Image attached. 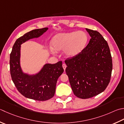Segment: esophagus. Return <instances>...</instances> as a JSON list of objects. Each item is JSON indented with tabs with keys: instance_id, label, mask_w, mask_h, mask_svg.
I'll list each match as a JSON object with an SVG mask.
<instances>
[{
	"instance_id": "obj_1",
	"label": "esophagus",
	"mask_w": 124,
	"mask_h": 124,
	"mask_svg": "<svg viewBox=\"0 0 124 124\" xmlns=\"http://www.w3.org/2000/svg\"><path fill=\"white\" fill-rule=\"evenodd\" d=\"M62 67H63V68L64 70L65 71V69H66V67H67L66 64H64V63L63 64H62Z\"/></svg>"
}]
</instances>
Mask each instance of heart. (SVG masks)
I'll return each instance as SVG.
<instances>
[{
	"instance_id": "heart-1",
	"label": "heart",
	"mask_w": 124,
	"mask_h": 124,
	"mask_svg": "<svg viewBox=\"0 0 124 124\" xmlns=\"http://www.w3.org/2000/svg\"><path fill=\"white\" fill-rule=\"evenodd\" d=\"M86 34L82 31H70L56 34L51 40V52L63 50L64 55L68 58H72L79 55L88 42Z\"/></svg>"
}]
</instances>
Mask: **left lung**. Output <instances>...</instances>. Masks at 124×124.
I'll use <instances>...</instances> for the list:
<instances>
[{"mask_svg": "<svg viewBox=\"0 0 124 124\" xmlns=\"http://www.w3.org/2000/svg\"><path fill=\"white\" fill-rule=\"evenodd\" d=\"M85 30L91 37L88 45L79 55L65 61L72 91L82 99L91 98L105 90L112 70L108 42L98 31Z\"/></svg>", "mask_w": 124, "mask_h": 124, "instance_id": "8db88e82", "label": "left lung"}]
</instances>
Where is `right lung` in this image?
<instances>
[{"label":"right lung","mask_w":124,"mask_h":124,"mask_svg":"<svg viewBox=\"0 0 124 124\" xmlns=\"http://www.w3.org/2000/svg\"><path fill=\"white\" fill-rule=\"evenodd\" d=\"M48 30L47 27L36 29L25 34L16 40L10 54V72L14 85L23 96L36 101H47L54 96L57 81L64 71L62 62L46 63L36 73H26L21 66V45L40 37Z\"/></svg>","instance_id":"right-lung-1"}]
</instances>
